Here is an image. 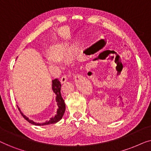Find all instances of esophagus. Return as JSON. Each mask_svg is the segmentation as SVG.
I'll list each match as a JSON object with an SVG mask.
<instances>
[{"mask_svg":"<svg viewBox=\"0 0 151 151\" xmlns=\"http://www.w3.org/2000/svg\"><path fill=\"white\" fill-rule=\"evenodd\" d=\"M70 76H71V73H70V74H69V75H66V74H65V75H63V76H62V78H61V79H60L61 83H64V82H65L67 80L68 78H69Z\"/></svg>","mask_w":151,"mask_h":151,"instance_id":"esophagus-1","label":"esophagus"}]
</instances>
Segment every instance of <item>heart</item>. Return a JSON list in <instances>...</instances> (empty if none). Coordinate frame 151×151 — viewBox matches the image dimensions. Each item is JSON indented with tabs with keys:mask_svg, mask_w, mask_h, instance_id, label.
Returning a JSON list of instances; mask_svg holds the SVG:
<instances>
[{
	"mask_svg": "<svg viewBox=\"0 0 151 151\" xmlns=\"http://www.w3.org/2000/svg\"><path fill=\"white\" fill-rule=\"evenodd\" d=\"M71 47L65 45L58 44L53 45L50 49V55L47 56V60L50 65H58V59H61L71 50Z\"/></svg>",
	"mask_w": 151,
	"mask_h": 151,
	"instance_id": "obj_1",
	"label": "heart"
}]
</instances>
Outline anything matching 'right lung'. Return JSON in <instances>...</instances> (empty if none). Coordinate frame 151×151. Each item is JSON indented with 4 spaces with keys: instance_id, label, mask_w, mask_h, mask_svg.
Wrapping results in <instances>:
<instances>
[{
    "instance_id": "add662e5",
    "label": "right lung",
    "mask_w": 151,
    "mask_h": 151,
    "mask_svg": "<svg viewBox=\"0 0 151 151\" xmlns=\"http://www.w3.org/2000/svg\"><path fill=\"white\" fill-rule=\"evenodd\" d=\"M52 89L53 91L55 93V95H56V102H57V104L58 106V109L57 110V114L55 115L54 117H51V118L49 119V121L46 122L44 123H36L34 122H33L32 120H30L29 119L28 117H27L25 115H24L22 114V113L21 112V111L20 110L19 108L18 110L21 113V115H22V117H24V119H26L27 121L29 122L32 124L34 125H37V126H44V125H48V124H55L58 122L63 117L64 113H65V101H64L63 98H62L61 96V93H60V90H61V84L60 82L59 81L58 79H54L52 80Z\"/></svg>"
}]
</instances>
